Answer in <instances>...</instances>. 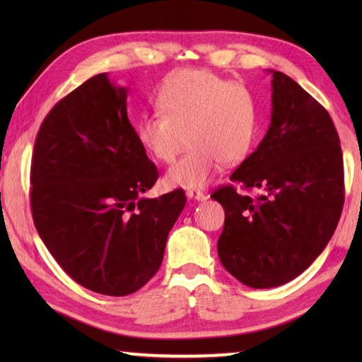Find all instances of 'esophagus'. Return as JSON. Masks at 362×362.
I'll use <instances>...</instances> for the list:
<instances>
[{"instance_id":"esophagus-1","label":"esophagus","mask_w":362,"mask_h":362,"mask_svg":"<svg viewBox=\"0 0 362 362\" xmlns=\"http://www.w3.org/2000/svg\"><path fill=\"white\" fill-rule=\"evenodd\" d=\"M187 196L189 199H196V201H204L207 199V194L199 192V189H187Z\"/></svg>"}]
</instances>
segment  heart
Returning a JSON list of instances; mask_svg holds the SVG:
<instances>
[{
    "label": "heart",
    "instance_id": "heart-1",
    "mask_svg": "<svg viewBox=\"0 0 362 362\" xmlns=\"http://www.w3.org/2000/svg\"><path fill=\"white\" fill-rule=\"evenodd\" d=\"M158 113L136 126L139 144L164 164L175 161L188 136L189 151L166 174L175 188H203L222 168L246 158L259 124L252 90L209 70H177L155 97Z\"/></svg>",
    "mask_w": 362,
    "mask_h": 362
}]
</instances>
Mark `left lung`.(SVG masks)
Segmentation results:
<instances>
[{"label": "left lung", "instance_id": "8db88e82", "mask_svg": "<svg viewBox=\"0 0 362 362\" xmlns=\"http://www.w3.org/2000/svg\"><path fill=\"white\" fill-rule=\"evenodd\" d=\"M272 122L231 182L211 194L225 211L217 252L226 272L254 289L289 283L332 238L345 182L340 139L327 110L284 73L272 71Z\"/></svg>", "mask_w": 362, "mask_h": 362}]
</instances>
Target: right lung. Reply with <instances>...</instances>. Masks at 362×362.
Wrapping results in <instances>:
<instances>
[{"mask_svg":"<svg viewBox=\"0 0 362 362\" xmlns=\"http://www.w3.org/2000/svg\"><path fill=\"white\" fill-rule=\"evenodd\" d=\"M127 88L95 75L41 122L30 170L38 235L86 289L122 297L161 267L168 235L185 207L183 189L140 198L158 169L127 118Z\"/></svg>","mask_w":362,"mask_h":362,"instance_id":"add662e5","label":"right lung"}]
</instances>
